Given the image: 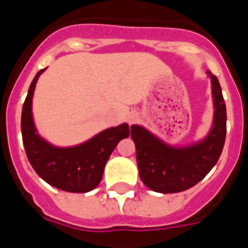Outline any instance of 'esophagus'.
Returning a JSON list of instances; mask_svg holds the SVG:
<instances>
[{"instance_id": "esophagus-1", "label": "esophagus", "mask_w": 248, "mask_h": 248, "mask_svg": "<svg viewBox=\"0 0 248 248\" xmlns=\"http://www.w3.org/2000/svg\"><path fill=\"white\" fill-rule=\"evenodd\" d=\"M137 120H138V117L135 115V114H131V115H129V118H128L129 124H133V123H135Z\"/></svg>"}]
</instances>
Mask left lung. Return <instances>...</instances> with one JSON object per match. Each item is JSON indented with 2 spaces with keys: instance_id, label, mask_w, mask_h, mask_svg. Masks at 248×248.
Returning a JSON list of instances; mask_svg holds the SVG:
<instances>
[{
  "instance_id": "left-lung-1",
  "label": "left lung",
  "mask_w": 248,
  "mask_h": 248,
  "mask_svg": "<svg viewBox=\"0 0 248 248\" xmlns=\"http://www.w3.org/2000/svg\"><path fill=\"white\" fill-rule=\"evenodd\" d=\"M207 73L212 83L215 119L203 141L189 148H171L141 126H130L140 177L153 191L172 194L190 189L209 174L222 153L226 139V104L217 77Z\"/></svg>"
}]
</instances>
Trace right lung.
Masks as SVG:
<instances>
[{"label": "right lung", "instance_id": "obj_1", "mask_svg": "<svg viewBox=\"0 0 248 248\" xmlns=\"http://www.w3.org/2000/svg\"><path fill=\"white\" fill-rule=\"evenodd\" d=\"M41 69L28 89L22 108L21 130L26 155L34 171L57 189L69 192H88L97 187L104 166L120 140L128 138L129 125L122 124L102 131L87 143L74 148H54L39 138L32 119V97Z\"/></svg>", "mask_w": 248, "mask_h": 248}]
</instances>
